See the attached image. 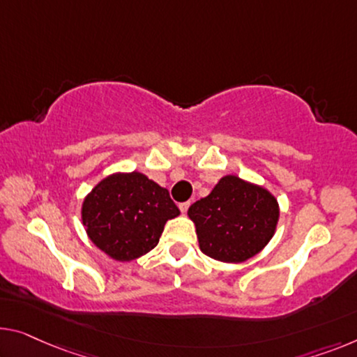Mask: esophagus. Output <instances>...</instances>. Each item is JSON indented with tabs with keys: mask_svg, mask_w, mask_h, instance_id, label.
Wrapping results in <instances>:
<instances>
[{
	"mask_svg": "<svg viewBox=\"0 0 357 357\" xmlns=\"http://www.w3.org/2000/svg\"><path fill=\"white\" fill-rule=\"evenodd\" d=\"M189 206H190V202H183V204H179V210L185 213L189 210Z\"/></svg>",
	"mask_w": 357,
	"mask_h": 357,
	"instance_id": "esophagus-1",
	"label": "esophagus"
}]
</instances>
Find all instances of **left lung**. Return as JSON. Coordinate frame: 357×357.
<instances>
[{
    "label": "left lung",
    "mask_w": 357,
    "mask_h": 357,
    "mask_svg": "<svg viewBox=\"0 0 357 357\" xmlns=\"http://www.w3.org/2000/svg\"><path fill=\"white\" fill-rule=\"evenodd\" d=\"M188 215L206 257L241 263L261 252L274 236L279 205L259 185L225 176L210 195L190 205Z\"/></svg>",
    "instance_id": "1"
}]
</instances>
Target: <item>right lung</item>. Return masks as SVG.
Returning a JSON list of instances; mask_svg holds the SVG:
<instances>
[{"label":"right lung","instance_id":"add662e5","mask_svg":"<svg viewBox=\"0 0 357 357\" xmlns=\"http://www.w3.org/2000/svg\"><path fill=\"white\" fill-rule=\"evenodd\" d=\"M178 215L168 190L137 172L102 179L82 208L89 238L119 261H131L157 247L165 222Z\"/></svg>","mask_w":357,"mask_h":357}]
</instances>
